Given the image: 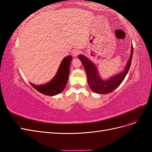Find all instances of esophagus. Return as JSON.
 <instances>
[{
	"mask_svg": "<svg viewBox=\"0 0 152 152\" xmlns=\"http://www.w3.org/2000/svg\"><path fill=\"white\" fill-rule=\"evenodd\" d=\"M80 51L79 50H78V49H74V50H72V55L73 56V57H77L78 55H79V54H80Z\"/></svg>",
	"mask_w": 152,
	"mask_h": 152,
	"instance_id": "34e87169",
	"label": "esophagus"
}]
</instances>
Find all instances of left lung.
I'll use <instances>...</instances> for the list:
<instances>
[{
  "label": "left lung",
  "mask_w": 152,
  "mask_h": 152,
  "mask_svg": "<svg viewBox=\"0 0 152 152\" xmlns=\"http://www.w3.org/2000/svg\"><path fill=\"white\" fill-rule=\"evenodd\" d=\"M133 54V47L131 45L130 57L126 63L124 70L118 74L109 78L107 80H103L100 77L97 67L89 59L82 54H80L79 58L81 61L86 70L87 82L92 91L101 94H108L113 91L120 85L129 70Z\"/></svg>",
  "instance_id": "8db88e82"
}]
</instances>
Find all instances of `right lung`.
I'll return each mask as SVG.
<instances>
[{
  "mask_svg": "<svg viewBox=\"0 0 152 152\" xmlns=\"http://www.w3.org/2000/svg\"><path fill=\"white\" fill-rule=\"evenodd\" d=\"M72 59V56H68L63 59L56 74L48 83L43 85L30 84L37 91L45 95L55 96L61 93L65 88L67 84Z\"/></svg>",
  "mask_w": 152,
  "mask_h": 152,
  "instance_id": "add662e5",
  "label": "right lung"
}]
</instances>
